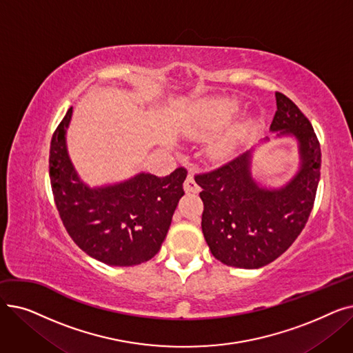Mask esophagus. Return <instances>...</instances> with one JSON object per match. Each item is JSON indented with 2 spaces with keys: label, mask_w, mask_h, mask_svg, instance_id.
Returning <instances> with one entry per match:
<instances>
[{
  "label": "esophagus",
  "mask_w": 353,
  "mask_h": 353,
  "mask_svg": "<svg viewBox=\"0 0 353 353\" xmlns=\"http://www.w3.org/2000/svg\"><path fill=\"white\" fill-rule=\"evenodd\" d=\"M184 190H186L188 193H199L200 192V186L196 183L192 173H189L186 181H184Z\"/></svg>",
  "instance_id": "obj_1"
}]
</instances>
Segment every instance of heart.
<instances>
[{
	"label": "heart",
	"mask_w": 353,
	"mask_h": 353,
	"mask_svg": "<svg viewBox=\"0 0 353 353\" xmlns=\"http://www.w3.org/2000/svg\"><path fill=\"white\" fill-rule=\"evenodd\" d=\"M239 108V104L234 101H226V103H217L213 104L212 107L208 108V114H206V125L209 128H220L225 124H228L234 113ZM234 145V137L228 136L223 140H220L217 144V150L221 154L229 153Z\"/></svg>",
	"instance_id": "1"
}]
</instances>
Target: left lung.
Here are the masks:
<instances>
[{"label": "left lung", "mask_w": 353, "mask_h": 353, "mask_svg": "<svg viewBox=\"0 0 353 353\" xmlns=\"http://www.w3.org/2000/svg\"><path fill=\"white\" fill-rule=\"evenodd\" d=\"M276 105L270 132L294 137L299 147L301 167L290 181L277 189L261 186L250 172L253 150L196 177L205 205L203 234L212 254L228 266L257 269L273 262L298 239L313 209L321 179L319 140L282 92H276Z\"/></svg>", "instance_id": "obj_1"}]
</instances>
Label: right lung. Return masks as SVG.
<instances>
[{
    "label": "right lung",
    "instance_id": "add662e5",
    "mask_svg": "<svg viewBox=\"0 0 353 353\" xmlns=\"http://www.w3.org/2000/svg\"><path fill=\"white\" fill-rule=\"evenodd\" d=\"M72 107L55 128L50 145L54 201L71 239L88 256L110 266L150 261L169 232L188 176L179 167L165 177L140 173L125 181L88 188L70 160L65 133Z\"/></svg>",
    "mask_w": 353,
    "mask_h": 353
}]
</instances>
